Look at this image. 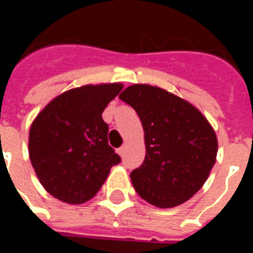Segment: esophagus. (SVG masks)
Masks as SVG:
<instances>
[{"mask_svg": "<svg viewBox=\"0 0 253 253\" xmlns=\"http://www.w3.org/2000/svg\"><path fill=\"white\" fill-rule=\"evenodd\" d=\"M118 153L121 154V156H123V154H125V146H121V148L118 149Z\"/></svg>", "mask_w": 253, "mask_h": 253, "instance_id": "obj_1", "label": "esophagus"}]
</instances>
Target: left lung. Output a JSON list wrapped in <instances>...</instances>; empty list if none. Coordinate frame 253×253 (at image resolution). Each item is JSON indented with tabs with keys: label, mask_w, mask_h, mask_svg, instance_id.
Instances as JSON below:
<instances>
[{
	"label": "left lung",
	"mask_w": 253,
	"mask_h": 253,
	"mask_svg": "<svg viewBox=\"0 0 253 253\" xmlns=\"http://www.w3.org/2000/svg\"><path fill=\"white\" fill-rule=\"evenodd\" d=\"M119 97L135 110L145 131V160L130 173L138 195L161 209L187 202L215 164L210 123L188 101L157 86L135 84Z\"/></svg>",
	"instance_id": "left-lung-1"
}]
</instances>
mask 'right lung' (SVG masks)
<instances>
[{"mask_svg":"<svg viewBox=\"0 0 253 253\" xmlns=\"http://www.w3.org/2000/svg\"><path fill=\"white\" fill-rule=\"evenodd\" d=\"M122 84L85 85L59 94L30 130V159L38 179L54 198L70 205L92 199L121 163L108 145L103 111Z\"/></svg>","mask_w":253,"mask_h":253,"instance_id":"right-lung-1","label":"right lung"}]
</instances>
